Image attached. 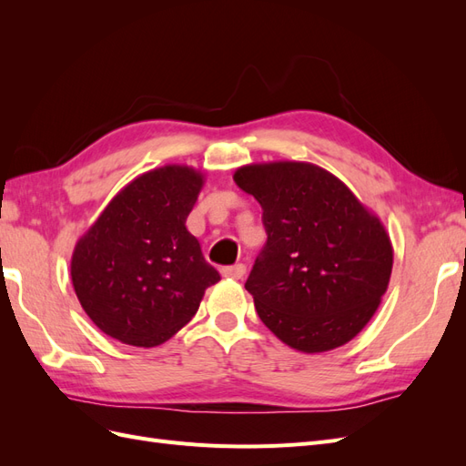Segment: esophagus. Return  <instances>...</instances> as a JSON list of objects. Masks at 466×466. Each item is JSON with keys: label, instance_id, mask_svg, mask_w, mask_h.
<instances>
[{"label": "esophagus", "instance_id": "34e87169", "mask_svg": "<svg viewBox=\"0 0 466 466\" xmlns=\"http://www.w3.org/2000/svg\"><path fill=\"white\" fill-rule=\"evenodd\" d=\"M245 274H247V266L245 264H235V266H223L221 268V276H225V278L241 279Z\"/></svg>", "mask_w": 466, "mask_h": 466}]
</instances>
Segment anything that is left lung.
Here are the masks:
<instances>
[{"label":"left lung","instance_id":"obj_1","mask_svg":"<svg viewBox=\"0 0 466 466\" xmlns=\"http://www.w3.org/2000/svg\"><path fill=\"white\" fill-rule=\"evenodd\" d=\"M233 180L262 206L268 238L245 284L260 320L305 354L350 342L390 279L383 223L342 180L311 163L247 165Z\"/></svg>","mask_w":466,"mask_h":466}]
</instances>
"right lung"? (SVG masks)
Segmentation results:
<instances>
[{
  "instance_id": "add662e5",
  "label": "right lung",
  "mask_w": 466,
  "mask_h": 466,
  "mask_svg": "<svg viewBox=\"0 0 466 466\" xmlns=\"http://www.w3.org/2000/svg\"><path fill=\"white\" fill-rule=\"evenodd\" d=\"M202 185V173L182 165L144 173L77 241L74 289L105 334L130 346H159L196 315L206 288L219 281L187 229Z\"/></svg>"
}]
</instances>
